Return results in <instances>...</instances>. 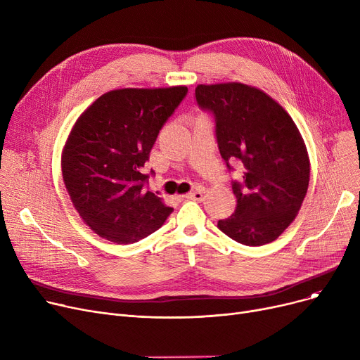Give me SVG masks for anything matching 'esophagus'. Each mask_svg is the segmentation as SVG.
I'll return each mask as SVG.
<instances>
[{
	"label": "esophagus",
	"instance_id": "esophagus-1",
	"mask_svg": "<svg viewBox=\"0 0 360 360\" xmlns=\"http://www.w3.org/2000/svg\"><path fill=\"white\" fill-rule=\"evenodd\" d=\"M186 200H194V201H202L204 200V190H195L190 194L185 195Z\"/></svg>",
	"mask_w": 360,
	"mask_h": 360
}]
</instances>
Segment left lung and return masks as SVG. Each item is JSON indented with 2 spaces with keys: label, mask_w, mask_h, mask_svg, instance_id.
<instances>
[{
  "label": "left lung",
  "mask_w": 360,
  "mask_h": 360,
  "mask_svg": "<svg viewBox=\"0 0 360 360\" xmlns=\"http://www.w3.org/2000/svg\"><path fill=\"white\" fill-rule=\"evenodd\" d=\"M195 98L214 115L226 165L243 167V182L232 184L235 213L219 220V229L248 247L276 240L295 220L309 185V156L296 124L278 102L250 84H198Z\"/></svg>",
  "instance_id": "1"
}]
</instances>
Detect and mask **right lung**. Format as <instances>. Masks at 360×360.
<instances>
[{"mask_svg": "<svg viewBox=\"0 0 360 360\" xmlns=\"http://www.w3.org/2000/svg\"><path fill=\"white\" fill-rule=\"evenodd\" d=\"M186 91V86L110 90L72 125L61 155L63 179L74 209L101 238L137 242L172 213L146 190L141 169Z\"/></svg>", "mask_w": 360, "mask_h": 360, "instance_id": "obj_1", "label": "right lung"}]
</instances>
